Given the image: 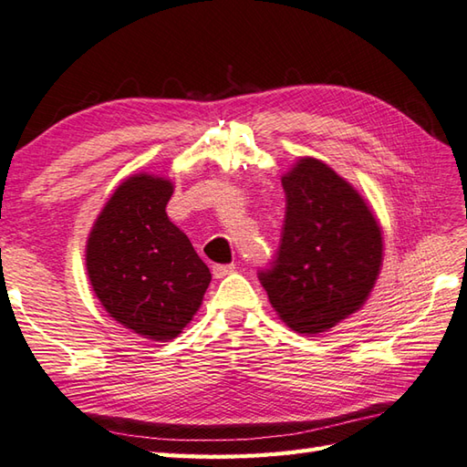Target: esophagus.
<instances>
[{"instance_id": "1", "label": "esophagus", "mask_w": 467, "mask_h": 467, "mask_svg": "<svg viewBox=\"0 0 467 467\" xmlns=\"http://www.w3.org/2000/svg\"><path fill=\"white\" fill-rule=\"evenodd\" d=\"M213 277H225V275H230V274H234L235 272V265L234 264H217V265H213Z\"/></svg>"}]
</instances>
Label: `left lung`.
I'll use <instances>...</instances> for the list:
<instances>
[{
    "instance_id": "left-lung-1",
    "label": "left lung",
    "mask_w": 467,
    "mask_h": 467,
    "mask_svg": "<svg viewBox=\"0 0 467 467\" xmlns=\"http://www.w3.org/2000/svg\"><path fill=\"white\" fill-rule=\"evenodd\" d=\"M282 185V242L257 277L285 326L314 336L366 304L383 260L381 227L364 198L324 161L302 158Z\"/></svg>"
}]
</instances>
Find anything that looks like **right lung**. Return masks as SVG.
I'll return each mask as SVG.
<instances>
[{"mask_svg": "<svg viewBox=\"0 0 467 467\" xmlns=\"http://www.w3.org/2000/svg\"><path fill=\"white\" fill-rule=\"evenodd\" d=\"M170 180L131 175L93 223L86 267L93 292L121 326L153 341L180 336L202 306L210 267L165 213Z\"/></svg>", "mask_w": 467, "mask_h": 467, "instance_id": "add662e5", "label": "right lung"}]
</instances>
